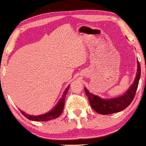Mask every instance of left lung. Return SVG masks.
<instances>
[{"instance_id":"8db88e82","label":"left lung","mask_w":146,"mask_h":146,"mask_svg":"<svg viewBox=\"0 0 146 146\" xmlns=\"http://www.w3.org/2000/svg\"><path fill=\"white\" fill-rule=\"evenodd\" d=\"M141 76V66L137 60V70L134 82L131 85L123 95L119 97L112 98H102L100 96L91 94L86 87H85V92L88 97L89 102L94 111L99 114L109 115L119 112L126 109L130 105L134 99L135 95L137 90L139 81Z\"/></svg>"}]
</instances>
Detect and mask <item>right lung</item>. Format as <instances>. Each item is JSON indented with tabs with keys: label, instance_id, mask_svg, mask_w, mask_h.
I'll return each mask as SVG.
<instances>
[{
	"label": "right lung",
	"instance_id": "1",
	"mask_svg": "<svg viewBox=\"0 0 146 146\" xmlns=\"http://www.w3.org/2000/svg\"><path fill=\"white\" fill-rule=\"evenodd\" d=\"M70 85L66 89V90L63 92L62 98H61L59 102H57V104H56V106L54 107L52 110L48 111V113H46L44 114L39 115H31L27 114L25 112L20 110L21 113L24 115L25 116L27 119H30L32 121H46L51 120V119H54L57 118L61 114V113L63 112V108H64V104H65V99H66V95L68 94V90H69Z\"/></svg>",
	"mask_w": 146,
	"mask_h": 146
}]
</instances>
